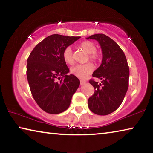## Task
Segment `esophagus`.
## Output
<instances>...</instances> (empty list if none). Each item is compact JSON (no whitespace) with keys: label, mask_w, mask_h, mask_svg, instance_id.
Listing matches in <instances>:
<instances>
[{"label":"esophagus","mask_w":153,"mask_h":153,"mask_svg":"<svg viewBox=\"0 0 153 153\" xmlns=\"http://www.w3.org/2000/svg\"><path fill=\"white\" fill-rule=\"evenodd\" d=\"M86 81H85V80H82V79L80 80V84L81 85L86 84Z\"/></svg>","instance_id":"obj_1"}]
</instances>
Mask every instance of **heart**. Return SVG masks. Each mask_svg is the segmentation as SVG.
<instances>
[{
    "instance_id": "heart-1",
    "label": "heart",
    "mask_w": 153,
    "mask_h": 153,
    "mask_svg": "<svg viewBox=\"0 0 153 153\" xmlns=\"http://www.w3.org/2000/svg\"><path fill=\"white\" fill-rule=\"evenodd\" d=\"M79 47L84 51L86 53L89 54V59L94 62L100 59V55L97 52V46L94 43L90 41H84L79 44ZM63 58L67 64L73 65L74 63V54L70 46H67L64 49L63 53ZM94 67L93 64L88 63L84 65H77L71 67L70 73L79 78L84 79L89 76L94 71Z\"/></svg>"
}]
</instances>
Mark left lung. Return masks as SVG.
I'll return each instance as SVG.
<instances>
[{
	"label": "left lung",
	"mask_w": 153,
	"mask_h": 153,
	"mask_svg": "<svg viewBox=\"0 0 153 153\" xmlns=\"http://www.w3.org/2000/svg\"><path fill=\"white\" fill-rule=\"evenodd\" d=\"M86 39L97 40L102 52V63L92 74L93 77L101 79V83L89 81L95 91L88 100V107L97 115H107L117 109L128 89V61L122 49L108 36L98 33Z\"/></svg>",
	"instance_id": "obj_1"
}]
</instances>
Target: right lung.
<instances>
[{"label": "right lung", "instance_id": "add662e5", "mask_svg": "<svg viewBox=\"0 0 153 153\" xmlns=\"http://www.w3.org/2000/svg\"><path fill=\"white\" fill-rule=\"evenodd\" d=\"M81 37L53 34L38 43L27 59V78L38 105L45 112L58 114L70 105L79 86V79L67 75L63 58L64 49Z\"/></svg>", "mask_w": 153, "mask_h": 153}]
</instances>
